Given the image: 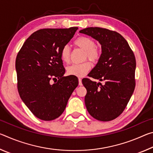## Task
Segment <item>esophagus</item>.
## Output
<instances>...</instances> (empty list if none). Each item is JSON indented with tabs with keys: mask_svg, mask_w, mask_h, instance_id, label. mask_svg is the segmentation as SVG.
Listing matches in <instances>:
<instances>
[{
	"mask_svg": "<svg viewBox=\"0 0 153 153\" xmlns=\"http://www.w3.org/2000/svg\"><path fill=\"white\" fill-rule=\"evenodd\" d=\"M78 81H79V86H82V79L80 78V77H79V78H78Z\"/></svg>",
	"mask_w": 153,
	"mask_h": 153,
	"instance_id": "34e87169",
	"label": "esophagus"
}]
</instances>
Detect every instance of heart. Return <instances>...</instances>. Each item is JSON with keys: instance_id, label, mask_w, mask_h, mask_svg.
<instances>
[{"instance_id": "obj_1", "label": "heart", "mask_w": 153, "mask_h": 153, "mask_svg": "<svg viewBox=\"0 0 153 153\" xmlns=\"http://www.w3.org/2000/svg\"><path fill=\"white\" fill-rule=\"evenodd\" d=\"M74 45L85 51L84 59H88L92 63H97L100 59L102 50L100 46L95 45L94 41L87 36H79L74 41ZM60 56L61 60L65 63H69L70 61V51L68 46H64L62 48ZM91 63L89 61H86L79 64H74L67 68L69 75L77 77H82L91 69Z\"/></svg>"}]
</instances>
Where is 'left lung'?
<instances>
[{"instance_id": "8db88e82", "label": "left lung", "mask_w": 153, "mask_h": 153, "mask_svg": "<svg viewBox=\"0 0 153 153\" xmlns=\"http://www.w3.org/2000/svg\"><path fill=\"white\" fill-rule=\"evenodd\" d=\"M79 32L101 45V56L88 76L105 82L102 84L88 78L82 79L87 90L85 105L96 120H113L123 113L135 88V56L125 38L115 31L91 27Z\"/></svg>"}]
</instances>
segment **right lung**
I'll use <instances>...</instances> for the list:
<instances>
[{"label": "right lung", "mask_w": 153, "mask_h": 153, "mask_svg": "<svg viewBox=\"0 0 153 153\" xmlns=\"http://www.w3.org/2000/svg\"><path fill=\"white\" fill-rule=\"evenodd\" d=\"M77 30L72 27L36 31L17 54L18 92L25 105L40 120L51 121L59 117L78 85L76 76H63L65 69L60 56L62 48Z\"/></svg>", "instance_id": "obj_1"}]
</instances>
